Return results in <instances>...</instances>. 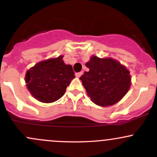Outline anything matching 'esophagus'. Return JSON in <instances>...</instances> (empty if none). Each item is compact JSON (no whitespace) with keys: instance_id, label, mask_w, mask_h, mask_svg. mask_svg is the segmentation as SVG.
<instances>
[{"instance_id":"obj_1","label":"esophagus","mask_w":157,"mask_h":157,"mask_svg":"<svg viewBox=\"0 0 157 157\" xmlns=\"http://www.w3.org/2000/svg\"><path fill=\"white\" fill-rule=\"evenodd\" d=\"M83 74V71H80V72H78V73H76V77H80V76Z\"/></svg>"}]
</instances>
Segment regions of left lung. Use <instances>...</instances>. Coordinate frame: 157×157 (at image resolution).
I'll use <instances>...</instances> for the list:
<instances>
[{
	"mask_svg": "<svg viewBox=\"0 0 157 157\" xmlns=\"http://www.w3.org/2000/svg\"><path fill=\"white\" fill-rule=\"evenodd\" d=\"M86 66L90 71H85L80 79L95 104L112 105L127 93L131 86L130 73L118 61L93 56Z\"/></svg>",
	"mask_w": 157,
	"mask_h": 157,
	"instance_id": "1",
	"label": "left lung"
}]
</instances>
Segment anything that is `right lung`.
<instances>
[{
	"instance_id": "right-lung-1",
	"label": "right lung",
	"mask_w": 157,
	"mask_h": 157,
	"mask_svg": "<svg viewBox=\"0 0 157 157\" xmlns=\"http://www.w3.org/2000/svg\"><path fill=\"white\" fill-rule=\"evenodd\" d=\"M63 56L36 64L26 72V83L31 94L42 102H52L62 97L75 77L72 66L65 64Z\"/></svg>"
}]
</instances>
